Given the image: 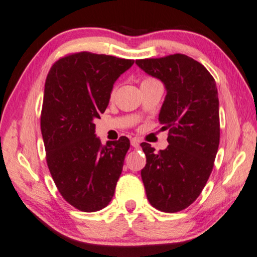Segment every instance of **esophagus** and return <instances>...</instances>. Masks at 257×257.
Segmentation results:
<instances>
[{
	"label": "esophagus",
	"instance_id": "1",
	"mask_svg": "<svg viewBox=\"0 0 257 257\" xmlns=\"http://www.w3.org/2000/svg\"><path fill=\"white\" fill-rule=\"evenodd\" d=\"M130 143H132V145H133L134 148H139L140 147V141L137 140V139H133Z\"/></svg>",
	"mask_w": 257,
	"mask_h": 257
}]
</instances>
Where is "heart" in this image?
<instances>
[{
  "label": "heart",
  "mask_w": 257,
  "mask_h": 257,
  "mask_svg": "<svg viewBox=\"0 0 257 257\" xmlns=\"http://www.w3.org/2000/svg\"><path fill=\"white\" fill-rule=\"evenodd\" d=\"M153 83H158V82H157V80L153 79V78H145V79H143V82H142V85H143V84H153ZM113 94H114V91H113L112 95Z\"/></svg>",
  "instance_id": "obj_1"
}]
</instances>
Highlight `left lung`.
<instances>
[{
  "label": "left lung",
  "instance_id": "left-lung-1",
  "mask_svg": "<svg viewBox=\"0 0 257 257\" xmlns=\"http://www.w3.org/2000/svg\"><path fill=\"white\" fill-rule=\"evenodd\" d=\"M136 64L166 89L159 122L168 129L167 148L155 152L150 144H141L147 156L141 171L145 193L153 208L181 211L200 196L218 151L216 82L204 66L183 54L137 60Z\"/></svg>",
  "mask_w": 257,
  "mask_h": 257
}]
</instances>
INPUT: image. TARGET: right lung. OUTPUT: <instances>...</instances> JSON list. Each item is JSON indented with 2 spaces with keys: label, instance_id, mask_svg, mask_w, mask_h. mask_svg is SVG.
Returning a JSON list of instances; mask_svg holds the SVG:
<instances>
[{
  "label": "right lung",
  "instance_id": "obj_1",
  "mask_svg": "<svg viewBox=\"0 0 257 257\" xmlns=\"http://www.w3.org/2000/svg\"><path fill=\"white\" fill-rule=\"evenodd\" d=\"M134 60L80 52L53 64L45 83L41 134L46 160L64 200L84 212L112 201L130 142L122 136L102 147L95 118L108 106L116 79Z\"/></svg>",
  "mask_w": 257,
  "mask_h": 257
}]
</instances>
